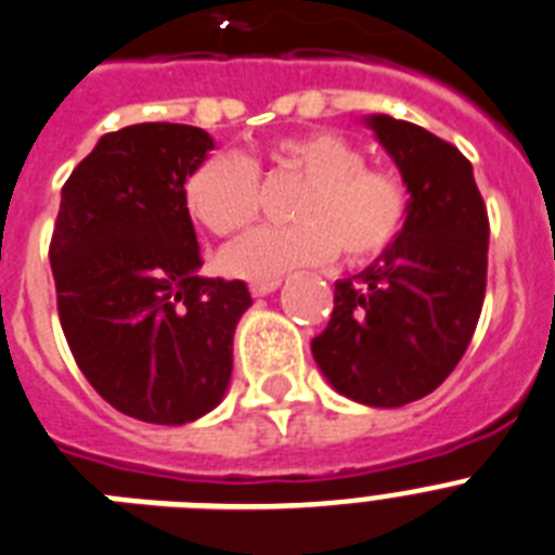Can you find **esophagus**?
Returning <instances> with one entry per match:
<instances>
[{
  "mask_svg": "<svg viewBox=\"0 0 555 555\" xmlns=\"http://www.w3.org/2000/svg\"><path fill=\"white\" fill-rule=\"evenodd\" d=\"M279 282H282V279H259V282H250V293H254V296H268V293H273L279 287Z\"/></svg>",
  "mask_w": 555,
  "mask_h": 555,
  "instance_id": "34e87169",
  "label": "esophagus"
}]
</instances>
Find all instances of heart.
Returning a JSON list of instances; mask_svg holds the SVG:
<instances>
[{
	"label": "heart",
	"instance_id": "b5f03b06",
	"mask_svg": "<svg viewBox=\"0 0 555 555\" xmlns=\"http://www.w3.org/2000/svg\"><path fill=\"white\" fill-rule=\"evenodd\" d=\"M271 176L301 178L291 225L259 229L223 254L225 273L276 279L284 271L340 257L365 264L402 237L411 192L397 172L365 164L358 144L337 131L291 133L268 147ZM184 206L215 237H234L262 211L259 167L243 153H211L184 181Z\"/></svg>",
	"mask_w": 555,
	"mask_h": 555
}]
</instances>
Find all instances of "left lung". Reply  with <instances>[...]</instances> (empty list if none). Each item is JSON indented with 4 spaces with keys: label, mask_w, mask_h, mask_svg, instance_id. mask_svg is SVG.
<instances>
[{
    "label": "left lung",
    "mask_w": 555,
    "mask_h": 555,
    "mask_svg": "<svg viewBox=\"0 0 555 555\" xmlns=\"http://www.w3.org/2000/svg\"><path fill=\"white\" fill-rule=\"evenodd\" d=\"M369 125L402 172L411 215L377 262L335 282V310L312 337V358L344 397L402 408L436 391L475 335L489 215L455 144L385 114Z\"/></svg>",
    "instance_id": "obj_1"
}]
</instances>
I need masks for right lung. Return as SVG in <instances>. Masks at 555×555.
I'll list each match as a JSON object with an SVG mask.
<instances>
[{"instance_id":"1","label":"right lung","mask_w":555,"mask_h":555,"mask_svg":"<svg viewBox=\"0 0 555 555\" xmlns=\"http://www.w3.org/2000/svg\"><path fill=\"white\" fill-rule=\"evenodd\" d=\"M215 147L192 125L105 133L61 190L57 315L91 388L125 416L186 424L223 399L245 282L204 279L184 181Z\"/></svg>"}]
</instances>
